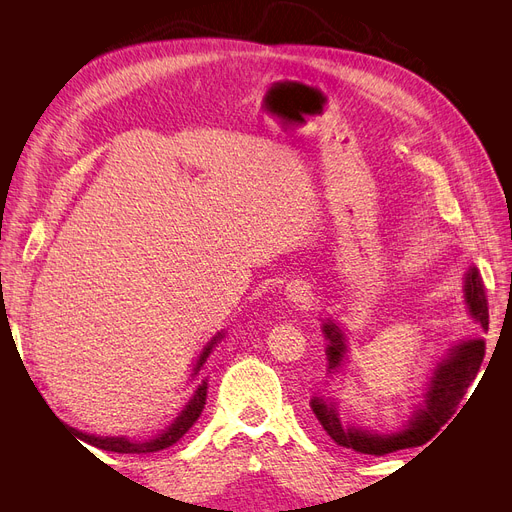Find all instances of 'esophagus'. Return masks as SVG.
Masks as SVG:
<instances>
[{
	"mask_svg": "<svg viewBox=\"0 0 512 512\" xmlns=\"http://www.w3.org/2000/svg\"><path fill=\"white\" fill-rule=\"evenodd\" d=\"M286 292H288V299L294 303H307L309 297H312V292H309V288L303 282H290L286 286Z\"/></svg>",
	"mask_w": 512,
	"mask_h": 512,
	"instance_id": "1",
	"label": "esophagus"
}]
</instances>
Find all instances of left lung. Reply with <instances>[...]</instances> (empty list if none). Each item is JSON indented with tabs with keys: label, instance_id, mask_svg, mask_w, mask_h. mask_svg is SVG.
<instances>
[{
	"label": "left lung",
	"instance_id": "obj_1",
	"mask_svg": "<svg viewBox=\"0 0 512 512\" xmlns=\"http://www.w3.org/2000/svg\"><path fill=\"white\" fill-rule=\"evenodd\" d=\"M466 305L470 316L483 327L489 329V307L485 297V286L476 267H470L466 273ZM322 333L327 339V361H329V374L342 367L344 356L348 352L346 335L339 329V324L331 318L322 322ZM485 359V342L480 337L466 339L457 346L448 348L444 359L433 369V374L427 382V389L423 395V404L416 406L408 423L399 431L393 433H378L374 429H361L354 425H344L337 412V401L331 397H312L309 406H312L316 418L324 431L329 433L331 440L339 446L352 448L356 453L363 455H389L401 448H412L429 442L440 427L451 418L459 406L463 395L468 393L470 384L474 382L480 363Z\"/></svg>",
	"mask_w": 512,
	"mask_h": 512
}]
</instances>
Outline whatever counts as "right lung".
Instances as JSON below:
<instances>
[{"instance_id":"right-lung-1","label":"right lung","mask_w":512,"mask_h":512,"mask_svg":"<svg viewBox=\"0 0 512 512\" xmlns=\"http://www.w3.org/2000/svg\"><path fill=\"white\" fill-rule=\"evenodd\" d=\"M222 339H224V333H218V335H215V337L211 339V342L205 346V350L200 352L192 378L198 376V371L203 369V365L207 363L209 354L213 352L215 346H218V344L222 342ZM205 401H207V380H203V382H200V384L196 386L194 395L190 397L188 404L183 406V410L177 414L175 421L170 423L164 431H160L158 436H153L151 440H130V438H123V436H121V438L94 436V433H83V431H76V429H72V427H70V429H72V431L76 433V436H79L83 442H87V444H91V446H96V448H102V451L136 453V455H141V453H158V451H162V448H168V446H173L175 442H179V440L185 436V433L190 431V427L198 421L200 412H203Z\"/></svg>"}]
</instances>
